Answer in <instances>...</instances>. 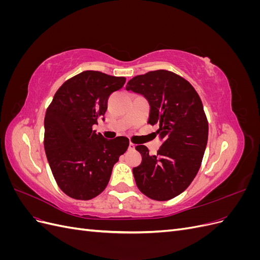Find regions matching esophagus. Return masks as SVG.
<instances>
[{
  "mask_svg": "<svg viewBox=\"0 0 260 260\" xmlns=\"http://www.w3.org/2000/svg\"><path fill=\"white\" fill-rule=\"evenodd\" d=\"M136 148V145L135 144H133V143H130L129 144V151H133V149H135Z\"/></svg>",
  "mask_w": 260,
  "mask_h": 260,
  "instance_id": "1",
  "label": "esophagus"
}]
</instances>
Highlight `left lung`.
Masks as SVG:
<instances>
[{"mask_svg": "<svg viewBox=\"0 0 260 260\" xmlns=\"http://www.w3.org/2000/svg\"><path fill=\"white\" fill-rule=\"evenodd\" d=\"M125 89L148 101V123L158 124L156 131L162 144L156 155L145 145H137L142 162L133 168L139 190L155 201H168L191 184L203 160L208 140V121L201 98L181 76L168 70L139 75Z\"/></svg>", "mask_w": 260, "mask_h": 260, "instance_id": "8db88e82", "label": "left lung"}]
</instances>
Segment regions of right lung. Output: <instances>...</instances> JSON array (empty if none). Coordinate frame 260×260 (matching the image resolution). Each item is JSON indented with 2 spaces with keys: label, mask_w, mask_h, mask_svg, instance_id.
Returning <instances> with one entry per match:
<instances>
[{
  "label": "right lung",
  "mask_w": 260,
  "mask_h": 260,
  "mask_svg": "<svg viewBox=\"0 0 260 260\" xmlns=\"http://www.w3.org/2000/svg\"><path fill=\"white\" fill-rule=\"evenodd\" d=\"M124 77L85 70L70 78L55 93L44 118V149L55 181L75 200H92L105 190L114 165L129 146V139L107 140L92 127L103 119L111 94Z\"/></svg>",
  "instance_id": "right-lung-1"
}]
</instances>
